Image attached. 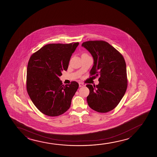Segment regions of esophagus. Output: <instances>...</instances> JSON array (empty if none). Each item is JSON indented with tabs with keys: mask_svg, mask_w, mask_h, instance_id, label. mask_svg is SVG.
<instances>
[{
	"mask_svg": "<svg viewBox=\"0 0 157 157\" xmlns=\"http://www.w3.org/2000/svg\"><path fill=\"white\" fill-rule=\"evenodd\" d=\"M79 87H82V86H85V85L82 82H79Z\"/></svg>",
	"mask_w": 157,
	"mask_h": 157,
	"instance_id": "esophagus-1",
	"label": "esophagus"
}]
</instances>
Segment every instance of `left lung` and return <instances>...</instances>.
<instances>
[{"label":"left lung","mask_w":157,"mask_h":157,"mask_svg":"<svg viewBox=\"0 0 157 157\" xmlns=\"http://www.w3.org/2000/svg\"><path fill=\"white\" fill-rule=\"evenodd\" d=\"M82 47L94 59L91 75H100L97 85L88 84L87 101L90 107L99 113L114 109L124 95L128 86L126 64L120 52L104 41L84 42Z\"/></svg>","instance_id":"obj_1"}]
</instances>
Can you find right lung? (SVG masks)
<instances>
[{"instance_id":"add662e5","label":"right lung","mask_w":157,"mask_h":157,"mask_svg":"<svg viewBox=\"0 0 157 157\" xmlns=\"http://www.w3.org/2000/svg\"><path fill=\"white\" fill-rule=\"evenodd\" d=\"M78 42L49 44L30 56L27 69L26 87L34 105L47 116H57L70 107L79 87L77 82L63 85L59 77L67 71Z\"/></svg>"}]
</instances>
